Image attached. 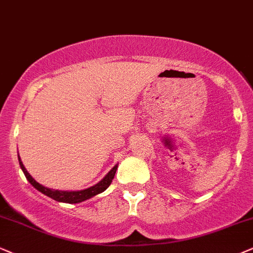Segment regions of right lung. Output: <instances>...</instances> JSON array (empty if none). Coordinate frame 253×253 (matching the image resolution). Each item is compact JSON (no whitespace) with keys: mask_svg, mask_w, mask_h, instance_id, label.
I'll list each match as a JSON object with an SVG mask.
<instances>
[{"mask_svg":"<svg viewBox=\"0 0 253 253\" xmlns=\"http://www.w3.org/2000/svg\"><path fill=\"white\" fill-rule=\"evenodd\" d=\"M18 163H20L21 169H22V171H23L24 176H26L28 182H29L31 185L34 186V188H35L36 190H39L40 192H42L43 195L52 198L56 202L69 203V204H76V203L84 202V201H86V199L93 197V196L98 195V193H102L103 191H105V190L108 189V186L111 184L112 179H114V176H115V173H116V170L118 167V164L115 165V167L112 168V169L109 171L107 174H105L104 178H103L102 180H99V182L97 184H95V185L90 186V188H88V189L80 190V191H61V190H54V189L45 188V186H43L42 184L37 183L36 180L31 177V174L28 172L26 168H24V165H23V163H22L20 156H18Z\"/></svg>","mask_w":253,"mask_h":253,"instance_id":"1","label":"right lung"}]
</instances>
